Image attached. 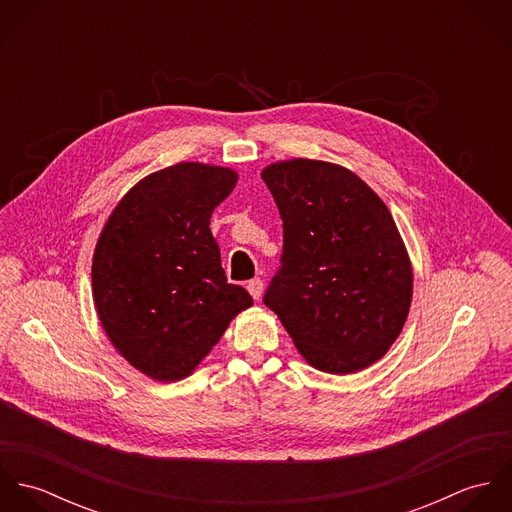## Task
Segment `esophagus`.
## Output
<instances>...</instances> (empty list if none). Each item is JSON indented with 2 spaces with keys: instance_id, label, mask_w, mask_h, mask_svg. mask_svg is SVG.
Wrapping results in <instances>:
<instances>
[{
  "instance_id": "1",
  "label": "esophagus",
  "mask_w": 512,
  "mask_h": 512,
  "mask_svg": "<svg viewBox=\"0 0 512 512\" xmlns=\"http://www.w3.org/2000/svg\"><path fill=\"white\" fill-rule=\"evenodd\" d=\"M248 292L250 295L254 297V299H260V295H262V290H264V284H262V280L260 278H254V280H250L248 282Z\"/></svg>"
}]
</instances>
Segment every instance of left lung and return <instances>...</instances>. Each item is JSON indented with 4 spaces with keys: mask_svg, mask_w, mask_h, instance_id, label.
Here are the masks:
<instances>
[{
    "mask_svg": "<svg viewBox=\"0 0 512 512\" xmlns=\"http://www.w3.org/2000/svg\"><path fill=\"white\" fill-rule=\"evenodd\" d=\"M262 179L284 220L282 266L264 303L313 368L353 374L376 363L406 323L414 280L388 207L329 161H276Z\"/></svg>",
    "mask_w": 512,
    "mask_h": 512,
    "instance_id": "obj_1",
    "label": "left lung"
}]
</instances>
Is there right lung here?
I'll return each instance as SVG.
<instances>
[{
	"label": "right lung",
	"instance_id": "1",
	"mask_svg": "<svg viewBox=\"0 0 512 512\" xmlns=\"http://www.w3.org/2000/svg\"><path fill=\"white\" fill-rule=\"evenodd\" d=\"M234 169L181 161L136 183L106 220L92 258L98 319L116 351L159 382L189 376L252 305L228 284L211 232Z\"/></svg>",
	"mask_w": 512,
	"mask_h": 512
}]
</instances>
